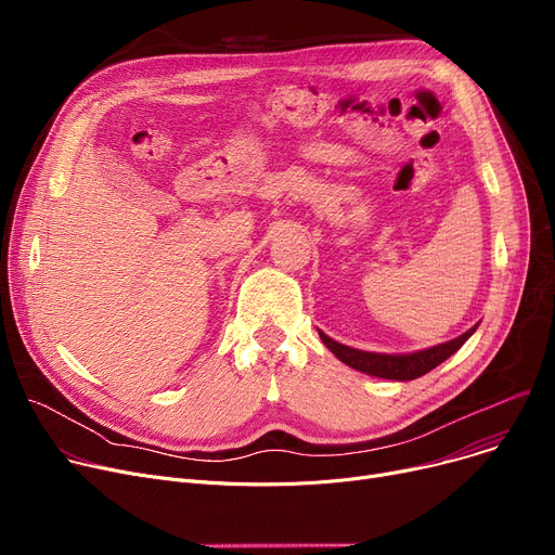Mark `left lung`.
I'll return each instance as SVG.
<instances>
[{"label": "left lung", "mask_w": 555, "mask_h": 555, "mask_svg": "<svg viewBox=\"0 0 555 555\" xmlns=\"http://www.w3.org/2000/svg\"><path fill=\"white\" fill-rule=\"evenodd\" d=\"M477 327H479V322L457 338H452V340L441 343V345H435V347H428V349L410 351V353L363 351V349L343 345V343L330 338L327 334L320 332V330H318V334H320V340L327 345V349L338 358V361H343L351 370H358V372H363L367 376L387 378V380H412V378L428 374L437 365H441L446 358H450L475 334Z\"/></svg>", "instance_id": "obj_1"}]
</instances>
